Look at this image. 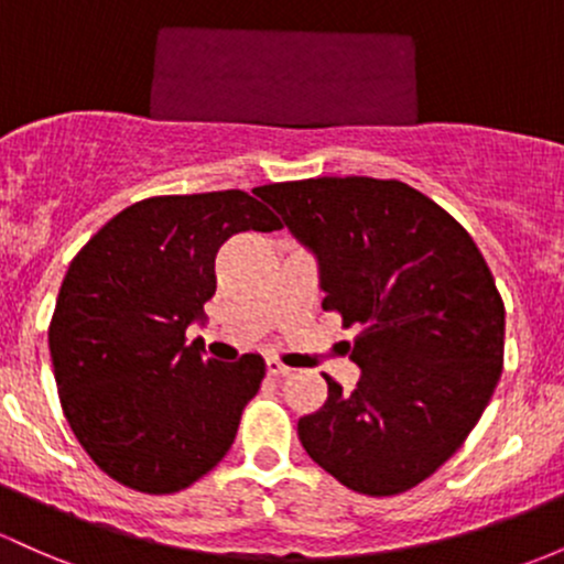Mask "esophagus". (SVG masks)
<instances>
[{"label": "esophagus", "mask_w": 564, "mask_h": 564, "mask_svg": "<svg viewBox=\"0 0 564 564\" xmlns=\"http://www.w3.org/2000/svg\"><path fill=\"white\" fill-rule=\"evenodd\" d=\"M264 367H268L270 377H286L289 372H292V367H286V364L278 361V358H268V361H264Z\"/></svg>", "instance_id": "esophagus-1"}]
</instances>
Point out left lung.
I'll list each match as a JSON object with an SVG mask.
<instances>
[{
    "label": "left lung",
    "mask_w": 564,
    "mask_h": 564,
    "mask_svg": "<svg viewBox=\"0 0 564 564\" xmlns=\"http://www.w3.org/2000/svg\"><path fill=\"white\" fill-rule=\"evenodd\" d=\"M318 253L324 311L358 326L356 391L300 417L305 453L352 492L412 490L455 455L503 369L506 307L466 227L399 178L318 176L257 189Z\"/></svg>",
    "instance_id": "left-lung-1"
}]
</instances>
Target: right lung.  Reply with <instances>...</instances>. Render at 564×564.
Returning <instances> with one entry per match:
<instances>
[{"instance_id":"right-lung-1","label":"right lung","mask_w":564,"mask_h":564,"mask_svg":"<svg viewBox=\"0 0 564 564\" xmlns=\"http://www.w3.org/2000/svg\"><path fill=\"white\" fill-rule=\"evenodd\" d=\"M281 227L243 189L158 195L72 259L47 329L55 386L77 442L122 487L187 490L232 447L264 361H208L184 332L216 292L219 246Z\"/></svg>"}]
</instances>
